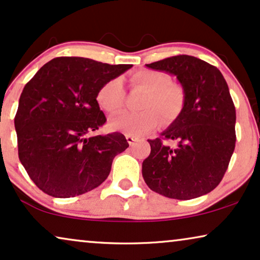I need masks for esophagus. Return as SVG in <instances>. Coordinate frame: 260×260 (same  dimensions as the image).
Wrapping results in <instances>:
<instances>
[{
	"mask_svg": "<svg viewBox=\"0 0 260 260\" xmlns=\"http://www.w3.org/2000/svg\"><path fill=\"white\" fill-rule=\"evenodd\" d=\"M126 139L128 141V144H129V146H134L137 141H139V138H136L132 136H126Z\"/></svg>",
	"mask_w": 260,
	"mask_h": 260,
	"instance_id": "esophagus-1",
	"label": "esophagus"
}]
</instances>
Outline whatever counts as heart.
Segmentation results:
<instances>
[{"label":"heart","instance_id":"obj_1","mask_svg":"<svg viewBox=\"0 0 260 260\" xmlns=\"http://www.w3.org/2000/svg\"><path fill=\"white\" fill-rule=\"evenodd\" d=\"M131 86L146 92L140 113H122L110 120V127L127 136L141 137L154 129L159 116L164 122L175 120L184 106V90L171 83L170 77L161 71L143 70L131 76ZM96 101L102 110L114 115L121 112L124 103V89L121 78H112L100 86Z\"/></svg>","mask_w":260,"mask_h":260}]
</instances>
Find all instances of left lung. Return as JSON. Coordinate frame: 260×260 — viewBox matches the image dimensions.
Instances as JSON below:
<instances>
[{
    "instance_id": "obj_1",
    "label": "left lung",
    "mask_w": 260,
    "mask_h": 260,
    "mask_svg": "<svg viewBox=\"0 0 260 260\" xmlns=\"http://www.w3.org/2000/svg\"><path fill=\"white\" fill-rule=\"evenodd\" d=\"M175 75L184 90V106L160 137L147 140L143 161L148 188L176 200L206 195L223 178L235 147V107L220 70L192 55L179 54L146 64ZM175 142V147L170 143Z\"/></svg>"
}]
</instances>
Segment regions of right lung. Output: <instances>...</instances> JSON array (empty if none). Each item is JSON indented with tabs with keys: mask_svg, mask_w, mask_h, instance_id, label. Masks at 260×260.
Listing matches in <instances>:
<instances>
[{
	"mask_svg": "<svg viewBox=\"0 0 260 260\" xmlns=\"http://www.w3.org/2000/svg\"><path fill=\"white\" fill-rule=\"evenodd\" d=\"M131 68L58 57L25 85L14 119L19 159L45 193L68 199L98 188L129 146L119 132L91 133L107 121L96 101L100 86Z\"/></svg>",
	"mask_w": 260,
	"mask_h": 260,
	"instance_id": "right-lung-1",
	"label": "right lung"
}]
</instances>
